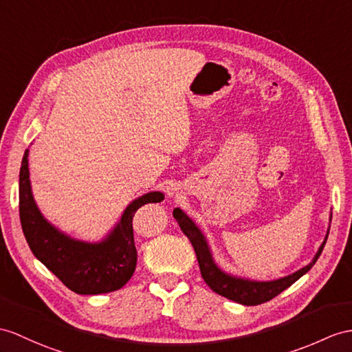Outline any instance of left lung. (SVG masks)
<instances>
[{
	"mask_svg": "<svg viewBox=\"0 0 352 352\" xmlns=\"http://www.w3.org/2000/svg\"><path fill=\"white\" fill-rule=\"evenodd\" d=\"M173 217L177 221L179 227H181V230L184 231V234L190 239L191 245L194 246L197 260H199L201 276L206 284L210 287L212 291H215L217 294L227 297L230 300H233V302L245 305V306H255V305H261L264 302H269V300L276 297L278 294L282 293V291L293 285L297 279L306 275V273L312 269V265L316 263V260L320 258L330 231V224H329L327 234L324 237V242L318 248V251H316L312 261L309 264H306L305 267L298 269L297 272L291 273V275H287L279 279L255 280L250 278L237 276V275H233V273L222 270L217 264L215 258H213L208 239H206L200 227L195 224V221L191 217H188L181 208H176L173 210ZM330 221H331V213H330Z\"/></svg>",
	"mask_w": 352,
	"mask_h": 352,
	"instance_id": "obj_1",
	"label": "left lung"
}]
</instances>
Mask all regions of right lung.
<instances>
[{"mask_svg":"<svg viewBox=\"0 0 352 352\" xmlns=\"http://www.w3.org/2000/svg\"><path fill=\"white\" fill-rule=\"evenodd\" d=\"M28 155L27 149L19 173V217L32 254L77 294H104L122 288L131 279L137 264L134 213L144 204L162 201L164 194L151 191L137 197L101 241H80L56 228L40 212L32 195Z\"/></svg>","mask_w":352,"mask_h":352,"instance_id":"obj_1","label":"right lung"}]
</instances>
